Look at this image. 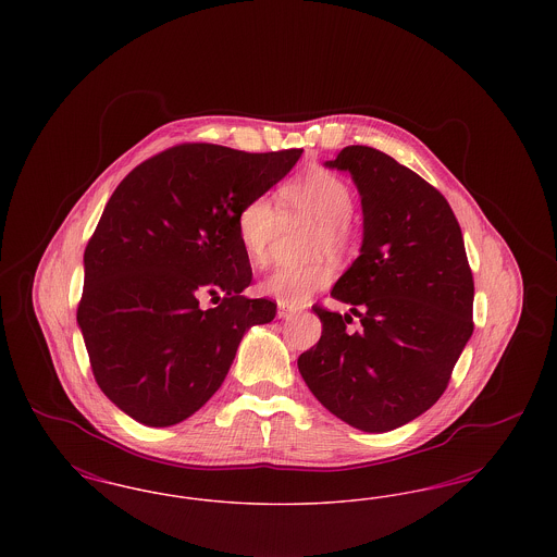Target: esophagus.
<instances>
[{"instance_id": "esophagus-1", "label": "esophagus", "mask_w": 557, "mask_h": 557, "mask_svg": "<svg viewBox=\"0 0 557 557\" xmlns=\"http://www.w3.org/2000/svg\"><path fill=\"white\" fill-rule=\"evenodd\" d=\"M298 313V309H294V307H288V305H277V318L280 319H288L292 315H296Z\"/></svg>"}]
</instances>
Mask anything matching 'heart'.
Returning a JSON list of instances; mask_svg holds the SVG:
<instances>
[{"label": "heart", "instance_id": "1", "mask_svg": "<svg viewBox=\"0 0 557 557\" xmlns=\"http://www.w3.org/2000/svg\"><path fill=\"white\" fill-rule=\"evenodd\" d=\"M277 207L257 196L248 200L236 216L238 242L252 265H263L269 246L280 234L284 221L311 219L315 230L309 242V252H341L350 242L348 216L352 212V191L330 171H311L277 191ZM332 282V267L323 261L307 265L277 267L259 284V292L282 305L302 307L315 292Z\"/></svg>", "mask_w": 557, "mask_h": 557}]
</instances>
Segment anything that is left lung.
Instances as JSON below:
<instances>
[{"mask_svg":"<svg viewBox=\"0 0 557 557\" xmlns=\"http://www.w3.org/2000/svg\"><path fill=\"white\" fill-rule=\"evenodd\" d=\"M325 166L359 189L363 242L332 288L350 315L313 307L323 330L298 371L336 418L388 432L445 393L474 332V280L449 202L418 173L368 146H346ZM352 314L357 333L345 330Z\"/></svg>","mask_w":557,"mask_h":557,"instance_id":"8db88e82","label":"left lung"}]
</instances>
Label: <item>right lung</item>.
Listing matches in <instances>:
<instances>
[{
  "label": "right lung",
  "instance_id": "right-lung-1",
  "mask_svg": "<svg viewBox=\"0 0 557 557\" xmlns=\"http://www.w3.org/2000/svg\"><path fill=\"white\" fill-rule=\"evenodd\" d=\"M302 150L248 154L184 144L119 184L89 239L77 323L98 386L135 422L180 424L219 391L244 334L275 318L252 282L239 209ZM216 295V308L199 298Z\"/></svg>",
  "mask_w": 557,
  "mask_h": 557
}]
</instances>
